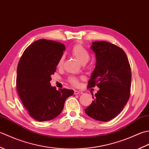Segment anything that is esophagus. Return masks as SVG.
<instances>
[{"instance_id": "esophagus-1", "label": "esophagus", "mask_w": 149, "mask_h": 149, "mask_svg": "<svg viewBox=\"0 0 149 149\" xmlns=\"http://www.w3.org/2000/svg\"><path fill=\"white\" fill-rule=\"evenodd\" d=\"M74 94L75 95H81V94H83V92H82V91H80L75 90L74 91Z\"/></svg>"}]
</instances>
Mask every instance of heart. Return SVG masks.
I'll list each match as a JSON object with an SVG mask.
<instances>
[{
    "mask_svg": "<svg viewBox=\"0 0 149 149\" xmlns=\"http://www.w3.org/2000/svg\"><path fill=\"white\" fill-rule=\"evenodd\" d=\"M71 52L72 54V55L74 56L81 63H82V64L86 63L90 59L89 52H88V50L85 49L81 44H75V45L72 47ZM63 60H64L63 57H61V58L59 59L58 63V66L59 67H61L63 65ZM81 79H83V77L70 76L68 79L69 83H71L75 86H77L79 84V81Z\"/></svg>",
    "mask_w": 149,
    "mask_h": 149,
    "instance_id": "heart-1",
    "label": "heart"
}]
</instances>
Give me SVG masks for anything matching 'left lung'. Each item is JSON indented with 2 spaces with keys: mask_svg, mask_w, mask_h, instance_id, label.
I'll return each mask as SVG.
<instances>
[{
  "mask_svg": "<svg viewBox=\"0 0 149 149\" xmlns=\"http://www.w3.org/2000/svg\"><path fill=\"white\" fill-rule=\"evenodd\" d=\"M96 66L88 81V88H100L94 100L84 109L96 120L107 122L122 111L130 97L131 70L123 49L104 41L93 42Z\"/></svg>",
  "mask_w": 149,
  "mask_h": 149,
  "instance_id": "left-lung-1",
  "label": "left lung"
}]
</instances>
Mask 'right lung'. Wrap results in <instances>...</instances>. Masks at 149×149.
Returning <instances> with one entry per match:
<instances>
[{
	"label": "right lung",
	"mask_w": 149,
	"mask_h": 149,
	"mask_svg": "<svg viewBox=\"0 0 149 149\" xmlns=\"http://www.w3.org/2000/svg\"><path fill=\"white\" fill-rule=\"evenodd\" d=\"M65 46L41 39L24 50L18 62L17 89L30 116L37 121L52 120L61 113L66 99L74 90L52 87L50 75L54 74Z\"/></svg>",
	"instance_id": "1"
}]
</instances>
